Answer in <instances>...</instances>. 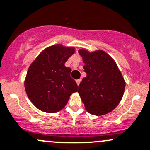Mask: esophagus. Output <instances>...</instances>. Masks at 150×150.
<instances>
[{"mask_svg":"<svg viewBox=\"0 0 150 150\" xmlns=\"http://www.w3.org/2000/svg\"><path fill=\"white\" fill-rule=\"evenodd\" d=\"M80 82H81V79H78V80H76V83H77V85H78V86H79Z\"/></svg>","mask_w":150,"mask_h":150,"instance_id":"34e87169","label":"esophagus"}]
</instances>
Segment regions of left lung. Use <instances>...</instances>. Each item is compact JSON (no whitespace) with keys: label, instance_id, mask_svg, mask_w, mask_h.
Returning <instances> with one entry per match:
<instances>
[{"label":"left lung","instance_id":"left-lung-1","mask_svg":"<svg viewBox=\"0 0 150 150\" xmlns=\"http://www.w3.org/2000/svg\"><path fill=\"white\" fill-rule=\"evenodd\" d=\"M87 75L78 86V93L88 113L102 116L120 103L126 83L116 62L103 50H78Z\"/></svg>","mask_w":150,"mask_h":150}]
</instances>
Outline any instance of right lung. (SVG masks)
<instances>
[{
  "mask_svg": "<svg viewBox=\"0 0 150 150\" xmlns=\"http://www.w3.org/2000/svg\"><path fill=\"white\" fill-rule=\"evenodd\" d=\"M75 51L74 47L52 45L45 49L29 66L25 90L38 109L58 112L65 106L72 93L78 91V85L70 77L71 69L64 65Z\"/></svg>",
  "mask_w": 150,
  "mask_h": 150,
  "instance_id": "obj_1",
  "label": "right lung"
}]
</instances>
